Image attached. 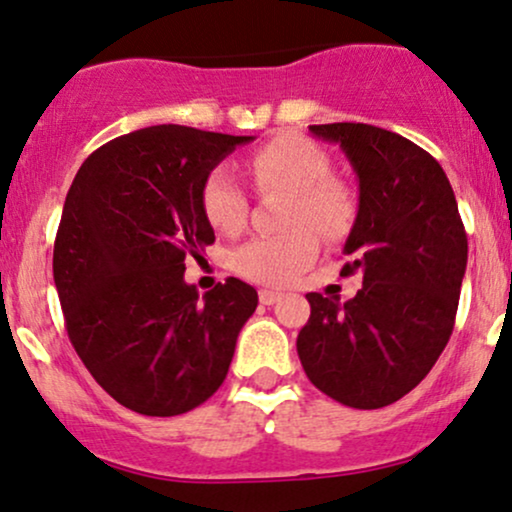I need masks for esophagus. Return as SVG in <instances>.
Here are the masks:
<instances>
[{
	"label": "esophagus",
	"instance_id": "obj_1",
	"mask_svg": "<svg viewBox=\"0 0 512 512\" xmlns=\"http://www.w3.org/2000/svg\"><path fill=\"white\" fill-rule=\"evenodd\" d=\"M280 297H282V294L275 292V290H261V292H258V299H261V304H266V306L275 304Z\"/></svg>",
	"mask_w": 512,
	"mask_h": 512
}]
</instances>
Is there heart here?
Listing matches in <instances>:
<instances>
[{
    "mask_svg": "<svg viewBox=\"0 0 512 512\" xmlns=\"http://www.w3.org/2000/svg\"><path fill=\"white\" fill-rule=\"evenodd\" d=\"M251 179L261 191H287L282 225L290 232L254 237L232 251V268L258 285L282 287L297 280L318 256V238L340 242L354 222L350 191L330 179L326 150L304 136H275L251 153ZM201 208L218 232L242 230L249 198L227 165L213 167L201 184Z\"/></svg>",
    "mask_w": 512,
    "mask_h": 512,
    "instance_id": "b5f03b06",
    "label": "heart"
}]
</instances>
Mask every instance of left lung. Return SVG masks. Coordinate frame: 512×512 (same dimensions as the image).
<instances>
[{
    "mask_svg": "<svg viewBox=\"0 0 512 512\" xmlns=\"http://www.w3.org/2000/svg\"><path fill=\"white\" fill-rule=\"evenodd\" d=\"M340 143L359 179V210L340 275L364 273L350 302L306 294L297 352L309 381L357 410L398 402L448 345L467 268V234L438 162L371 124H314Z\"/></svg>",
    "mask_w": 512,
    "mask_h": 512,
    "instance_id": "1",
    "label": "left lung"
}]
</instances>
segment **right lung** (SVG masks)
<instances>
[{"label":"right lung","instance_id":"add662e5","mask_svg":"<svg viewBox=\"0 0 512 512\" xmlns=\"http://www.w3.org/2000/svg\"><path fill=\"white\" fill-rule=\"evenodd\" d=\"M254 136L160 124L88 155L54 239L66 333L119 405L174 417L225 381L237 335L256 311L251 285L227 278L198 297L184 261L215 242L201 208L206 174Z\"/></svg>","mask_w":512,"mask_h":512}]
</instances>
